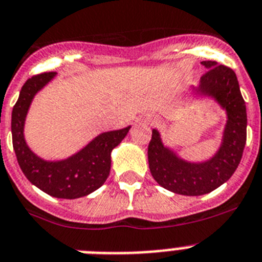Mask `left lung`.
<instances>
[{"instance_id":"obj_1","label":"left lung","mask_w":262,"mask_h":262,"mask_svg":"<svg viewBox=\"0 0 262 262\" xmlns=\"http://www.w3.org/2000/svg\"><path fill=\"white\" fill-rule=\"evenodd\" d=\"M206 68L194 92L214 98L226 112L223 142L217 153L204 162H188L162 144L153 129L148 146L149 169L153 179L170 192L182 195H201L212 192L232 177L238 166L247 142V106L236 73L216 61H202Z\"/></svg>"}]
</instances>
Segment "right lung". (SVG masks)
Segmentation results:
<instances>
[{
  "mask_svg": "<svg viewBox=\"0 0 262 262\" xmlns=\"http://www.w3.org/2000/svg\"><path fill=\"white\" fill-rule=\"evenodd\" d=\"M56 73L33 76L24 83L12 112L13 149L19 168L33 185L57 199H80L104 185L111 172V153L125 138L130 126L101 133L85 148L60 161H46L26 145L24 125L33 98Z\"/></svg>",
  "mask_w": 262,
  "mask_h": 262,
  "instance_id": "1",
  "label": "right lung"
}]
</instances>
